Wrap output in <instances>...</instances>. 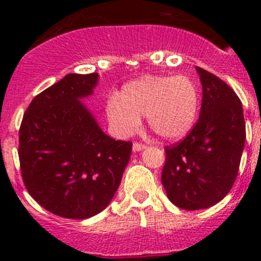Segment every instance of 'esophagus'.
<instances>
[{
    "label": "esophagus",
    "mask_w": 261,
    "mask_h": 261,
    "mask_svg": "<svg viewBox=\"0 0 261 261\" xmlns=\"http://www.w3.org/2000/svg\"><path fill=\"white\" fill-rule=\"evenodd\" d=\"M145 145H144V144H140V143H134V145H133V150L134 151H141V150H144L145 149Z\"/></svg>",
    "instance_id": "esophagus-1"
}]
</instances>
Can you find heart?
<instances>
[{
    "instance_id": "b5f03b06",
    "label": "heart",
    "mask_w": 261,
    "mask_h": 261,
    "mask_svg": "<svg viewBox=\"0 0 261 261\" xmlns=\"http://www.w3.org/2000/svg\"><path fill=\"white\" fill-rule=\"evenodd\" d=\"M199 106L196 82L186 74L146 75L130 82L107 105V117L116 133L128 136L146 116L150 130L165 140L191 131Z\"/></svg>"
}]
</instances>
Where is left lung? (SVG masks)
<instances>
[{
	"mask_svg": "<svg viewBox=\"0 0 261 261\" xmlns=\"http://www.w3.org/2000/svg\"><path fill=\"white\" fill-rule=\"evenodd\" d=\"M196 70L202 84L199 118L184 140L165 146L162 172L168 198L188 211L208 208L230 192L246 138L238 94L212 73Z\"/></svg>",
	"mask_w": 261,
	"mask_h": 261,
	"instance_id": "left-lung-1",
	"label": "left lung"
}]
</instances>
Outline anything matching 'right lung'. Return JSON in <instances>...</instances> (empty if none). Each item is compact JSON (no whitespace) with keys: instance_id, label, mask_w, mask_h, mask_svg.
Returning a JSON list of instances; mask_svg holds the SVG:
<instances>
[{"instance_id":"add662e5","label":"right lung","mask_w":261,"mask_h":261,"mask_svg":"<svg viewBox=\"0 0 261 261\" xmlns=\"http://www.w3.org/2000/svg\"><path fill=\"white\" fill-rule=\"evenodd\" d=\"M98 74H70L29 105L18 133L21 175L30 196L49 212L84 220L114 198L133 143L102 131L81 102Z\"/></svg>"}]
</instances>
